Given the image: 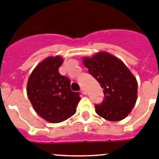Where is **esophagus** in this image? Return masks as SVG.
Listing matches in <instances>:
<instances>
[{
	"label": "esophagus",
	"mask_w": 159,
	"mask_h": 159,
	"mask_svg": "<svg viewBox=\"0 0 159 159\" xmlns=\"http://www.w3.org/2000/svg\"><path fill=\"white\" fill-rule=\"evenodd\" d=\"M81 92H82L83 94H84V95H86V91H85V88H81Z\"/></svg>",
	"instance_id": "1"
}]
</instances>
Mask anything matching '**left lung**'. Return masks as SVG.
<instances>
[{"label":"left lung","instance_id":"8db88e82","mask_svg":"<svg viewBox=\"0 0 159 159\" xmlns=\"http://www.w3.org/2000/svg\"><path fill=\"white\" fill-rule=\"evenodd\" d=\"M83 62L103 88L104 99L101 104L95 105V112L108 121L125 119L137 100L138 83L134 75L121 60L106 52L84 57Z\"/></svg>","mask_w":159,"mask_h":159}]
</instances>
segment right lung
Wrapping results in <instances>:
<instances>
[{
	"mask_svg": "<svg viewBox=\"0 0 159 159\" xmlns=\"http://www.w3.org/2000/svg\"><path fill=\"white\" fill-rule=\"evenodd\" d=\"M63 62L60 56L47 57L33 69L27 83V95L35 111L52 123L71 117L81 99L80 93L71 90L69 79L59 72Z\"/></svg>",
	"mask_w": 159,
	"mask_h": 159,
	"instance_id": "obj_1",
	"label": "right lung"
}]
</instances>
